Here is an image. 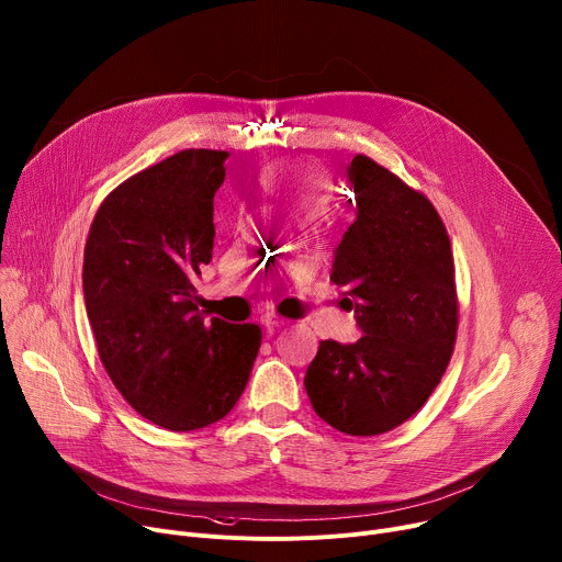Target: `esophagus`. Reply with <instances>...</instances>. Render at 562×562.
<instances>
[{
	"label": "esophagus",
	"mask_w": 562,
	"mask_h": 562,
	"mask_svg": "<svg viewBox=\"0 0 562 562\" xmlns=\"http://www.w3.org/2000/svg\"><path fill=\"white\" fill-rule=\"evenodd\" d=\"M261 323H265L267 327H280L286 323V318L278 316L276 312H267V314H261Z\"/></svg>",
	"instance_id": "1"
}]
</instances>
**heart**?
<instances>
[{"label": "heart", "mask_w": 562, "mask_h": 562, "mask_svg": "<svg viewBox=\"0 0 562 562\" xmlns=\"http://www.w3.org/2000/svg\"><path fill=\"white\" fill-rule=\"evenodd\" d=\"M267 194L305 214H321L331 196L329 176L312 162H280L257 176Z\"/></svg>", "instance_id": "heart-1"}]
</instances>
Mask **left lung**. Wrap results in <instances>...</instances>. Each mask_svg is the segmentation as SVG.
I'll return each instance as SVG.
<instances>
[{
	"label": "left lung",
	"instance_id": "1",
	"mask_svg": "<svg viewBox=\"0 0 562 562\" xmlns=\"http://www.w3.org/2000/svg\"><path fill=\"white\" fill-rule=\"evenodd\" d=\"M357 218L329 280L355 297L361 339L321 341L305 389L316 416L350 436L418 414L452 359L459 297L450 235L434 203L368 156L348 167Z\"/></svg>",
	"mask_w": 562,
	"mask_h": 562
}]
</instances>
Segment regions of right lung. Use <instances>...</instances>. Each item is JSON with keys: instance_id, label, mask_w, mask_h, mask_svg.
I'll return each instance as SVG.
<instances>
[{"instance_id": "right-lung-1", "label": "right lung", "mask_w": 562, "mask_h": 562, "mask_svg": "<svg viewBox=\"0 0 562 562\" xmlns=\"http://www.w3.org/2000/svg\"><path fill=\"white\" fill-rule=\"evenodd\" d=\"M228 151L184 148L99 205L83 252L97 352L137 414L169 431L231 414L261 346L257 323L205 318L196 280L214 248V192Z\"/></svg>"}]
</instances>
